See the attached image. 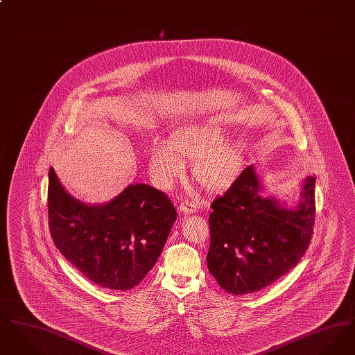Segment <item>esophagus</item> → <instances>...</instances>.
I'll list each match as a JSON object with an SVG mask.
<instances>
[{
    "mask_svg": "<svg viewBox=\"0 0 355 355\" xmlns=\"http://www.w3.org/2000/svg\"><path fill=\"white\" fill-rule=\"evenodd\" d=\"M178 210L180 213L182 214H193V213H197L198 207L194 202H189V201H182L178 206Z\"/></svg>",
    "mask_w": 355,
    "mask_h": 355,
    "instance_id": "esophagus-1",
    "label": "esophagus"
}]
</instances>
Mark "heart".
<instances>
[{
  "instance_id": "1",
  "label": "heart",
  "mask_w": 355,
  "mask_h": 355,
  "mask_svg": "<svg viewBox=\"0 0 355 355\" xmlns=\"http://www.w3.org/2000/svg\"><path fill=\"white\" fill-rule=\"evenodd\" d=\"M222 126L205 122L184 126L166 142L153 144L148 173L153 185L169 190L185 174L191 162L194 181L209 193H222L234 184L245 164V146L229 141Z\"/></svg>"
}]
</instances>
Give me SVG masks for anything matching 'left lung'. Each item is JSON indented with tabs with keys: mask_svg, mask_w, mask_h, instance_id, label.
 Wrapping results in <instances>:
<instances>
[{
	"mask_svg": "<svg viewBox=\"0 0 355 355\" xmlns=\"http://www.w3.org/2000/svg\"><path fill=\"white\" fill-rule=\"evenodd\" d=\"M315 177L301 184L298 203L287 206L265 193L254 165L211 203L207 268L225 291L241 295L269 286L298 265L315 216Z\"/></svg>",
	"mask_w": 355,
	"mask_h": 355,
	"instance_id": "left-lung-1",
	"label": "left lung"
}]
</instances>
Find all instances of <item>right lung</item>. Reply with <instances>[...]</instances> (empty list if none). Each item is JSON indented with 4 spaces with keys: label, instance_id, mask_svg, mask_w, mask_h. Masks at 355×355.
Segmentation results:
<instances>
[{
    "label": "right lung",
    "instance_id": "1",
    "mask_svg": "<svg viewBox=\"0 0 355 355\" xmlns=\"http://www.w3.org/2000/svg\"><path fill=\"white\" fill-rule=\"evenodd\" d=\"M48 211L57 249L92 282L130 290L162 253L177 211L166 194L132 184L109 202H83L49 170Z\"/></svg>",
    "mask_w": 355,
    "mask_h": 355
}]
</instances>
